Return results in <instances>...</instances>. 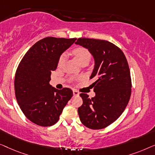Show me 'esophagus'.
Wrapping results in <instances>:
<instances>
[{
    "mask_svg": "<svg viewBox=\"0 0 155 155\" xmlns=\"http://www.w3.org/2000/svg\"><path fill=\"white\" fill-rule=\"evenodd\" d=\"M73 95H74V96H78V95H79V93H78L77 90H73Z\"/></svg>",
    "mask_w": 155,
    "mask_h": 155,
    "instance_id": "esophagus-1",
    "label": "esophagus"
}]
</instances>
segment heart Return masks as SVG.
Listing matches in <instances>:
<instances>
[{
    "label": "heart",
    "instance_id": "heart-1",
    "mask_svg": "<svg viewBox=\"0 0 155 155\" xmlns=\"http://www.w3.org/2000/svg\"><path fill=\"white\" fill-rule=\"evenodd\" d=\"M73 54L76 59L78 60V62L81 63L84 62H88L91 60V53L88 49L84 47H78L77 48L74 50ZM65 59H66V55L64 54H62V55L60 57L58 60V66H61L64 62Z\"/></svg>",
    "mask_w": 155,
    "mask_h": 155
}]
</instances>
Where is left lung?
I'll return each instance as SVG.
<instances>
[{
  "mask_svg": "<svg viewBox=\"0 0 155 155\" xmlns=\"http://www.w3.org/2000/svg\"><path fill=\"white\" fill-rule=\"evenodd\" d=\"M75 43L93 55L95 66L90 78H96L93 84L95 97L80 94V120L91 129H102L121 116L130 100L131 78L127 60L119 48L107 41L79 38Z\"/></svg>",
  "mask_w": 155,
  "mask_h": 155,
  "instance_id": "1",
  "label": "left lung"
}]
</instances>
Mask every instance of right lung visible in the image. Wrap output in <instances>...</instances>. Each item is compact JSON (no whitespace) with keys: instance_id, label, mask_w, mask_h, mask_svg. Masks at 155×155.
I'll return each instance as SVG.
<instances>
[{"instance_id":"right-lung-1","label":"right lung","mask_w":155,"mask_h":155,"mask_svg":"<svg viewBox=\"0 0 155 155\" xmlns=\"http://www.w3.org/2000/svg\"><path fill=\"white\" fill-rule=\"evenodd\" d=\"M76 40L55 37L41 39L27 52L18 65L15 77L17 103L26 117L37 125L56 124L73 96L70 88L58 90L49 82L60 55Z\"/></svg>"}]
</instances>
